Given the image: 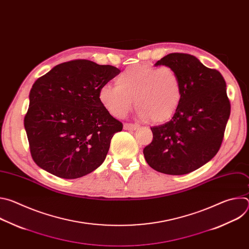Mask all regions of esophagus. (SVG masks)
Segmentation results:
<instances>
[{
	"label": "esophagus",
	"mask_w": 249,
	"mask_h": 249,
	"mask_svg": "<svg viewBox=\"0 0 249 249\" xmlns=\"http://www.w3.org/2000/svg\"><path fill=\"white\" fill-rule=\"evenodd\" d=\"M123 128L125 130H138L140 128L139 124H132V123H125L123 125Z\"/></svg>",
	"instance_id": "esophagus-1"
}]
</instances>
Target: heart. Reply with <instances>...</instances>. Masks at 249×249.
Wrapping results in <instances>:
<instances>
[{
	"label": "heart",
	"mask_w": 249,
	"mask_h": 249,
	"mask_svg": "<svg viewBox=\"0 0 249 249\" xmlns=\"http://www.w3.org/2000/svg\"><path fill=\"white\" fill-rule=\"evenodd\" d=\"M115 84L103 85L98 90V100L106 111L117 118L129 111L135 99L141 118L164 122L176 113L183 97L178 73L166 66H129L116 77Z\"/></svg>",
	"instance_id": "heart-1"
}]
</instances>
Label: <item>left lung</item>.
<instances>
[{
  "label": "left lung",
  "mask_w": 249,
  "mask_h": 249,
  "mask_svg": "<svg viewBox=\"0 0 249 249\" xmlns=\"http://www.w3.org/2000/svg\"><path fill=\"white\" fill-rule=\"evenodd\" d=\"M155 66L170 67L178 73L183 97L168 122L151 128L153 141L143 153L159 172L186 174L210 161L221 148L231 114L226 82L219 71L189 54L170 53Z\"/></svg>",
  "instance_id": "obj_1"
}]
</instances>
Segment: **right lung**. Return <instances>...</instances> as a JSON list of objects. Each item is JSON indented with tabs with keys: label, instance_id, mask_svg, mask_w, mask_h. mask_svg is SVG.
I'll return each instance as SVG.
<instances>
[{
	"label": "right lung",
	"instance_id": "right-lung-1",
	"mask_svg": "<svg viewBox=\"0 0 249 249\" xmlns=\"http://www.w3.org/2000/svg\"><path fill=\"white\" fill-rule=\"evenodd\" d=\"M110 65L74 60L55 66L33 84L24 116L31 157L65 179L95 170L123 125L98 100L99 89L119 75Z\"/></svg>",
	"mask_w": 249,
	"mask_h": 249
}]
</instances>
